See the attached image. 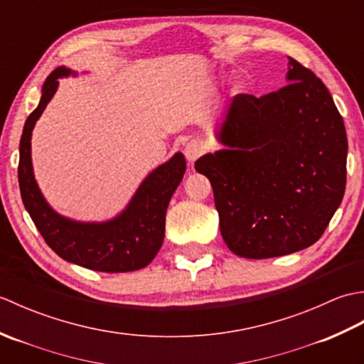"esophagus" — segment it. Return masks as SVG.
<instances>
[{
  "label": "esophagus",
  "instance_id": "1",
  "mask_svg": "<svg viewBox=\"0 0 364 364\" xmlns=\"http://www.w3.org/2000/svg\"><path fill=\"white\" fill-rule=\"evenodd\" d=\"M203 151H205V146L198 141H191L186 144V146H184V156H186L189 162L197 161L200 156H202Z\"/></svg>",
  "mask_w": 364,
  "mask_h": 364
}]
</instances>
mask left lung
Wrapping results in <instances>:
<instances>
[{"mask_svg":"<svg viewBox=\"0 0 364 364\" xmlns=\"http://www.w3.org/2000/svg\"><path fill=\"white\" fill-rule=\"evenodd\" d=\"M289 84L259 98L239 94L219 141L196 161L208 176L223 241L237 257L264 259L313 245L346 191L347 136L333 98L289 58Z\"/></svg>","mask_w":364,"mask_h":364,"instance_id":"left-lung-1","label":"left lung"}]
</instances>
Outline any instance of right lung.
<instances>
[{
	"label": "right lung",
	"mask_w": 364,
	"mask_h": 364,
	"mask_svg": "<svg viewBox=\"0 0 364 364\" xmlns=\"http://www.w3.org/2000/svg\"><path fill=\"white\" fill-rule=\"evenodd\" d=\"M75 75L58 67L43 82L41 103L29 114L20 139L18 184L23 205L45 242L60 258L98 272H133L149 266L164 241L166 211L186 172L181 153L154 168L139 186L127 210L102 223L75 222L59 215L46 203L34 180L31 162V134L54 92L58 78Z\"/></svg>",
	"instance_id": "right-lung-1"
}]
</instances>
